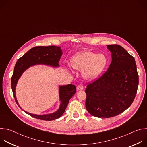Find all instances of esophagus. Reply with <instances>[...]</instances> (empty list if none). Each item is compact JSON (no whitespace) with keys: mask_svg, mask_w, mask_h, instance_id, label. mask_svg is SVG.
Instances as JSON below:
<instances>
[{"mask_svg":"<svg viewBox=\"0 0 147 147\" xmlns=\"http://www.w3.org/2000/svg\"><path fill=\"white\" fill-rule=\"evenodd\" d=\"M77 90H83V87L81 84H78L77 87Z\"/></svg>","mask_w":147,"mask_h":147,"instance_id":"34e87169","label":"esophagus"}]
</instances>
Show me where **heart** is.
Instances as JSON below:
<instances>
[{"instance_id":"b5f03b06","label":"heart","mask_w":147,"mask_h":147,"mask_svg":"<svg viewBox=\"0 0 147 147\" xmlns=\"http://www.w3.org/2000/svg\"><path fill=\"white\" fill-rule=\"evenodd\" d=\"M107 63L105 56L90 51H81L76 53L71 60L72 67L78 71H83L86 78L92 79L98 76Z\"/></svg>"}]
</instances>
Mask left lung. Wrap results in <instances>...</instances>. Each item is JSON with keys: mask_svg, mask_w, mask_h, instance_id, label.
Masks as SVG:
<instances>
[{"mask_svg": "<svg viewBox=\"0 0 147 147\" xmlns=\"http://www.w3.org/2000/svg\"><path fill=\"white\" fill-rule=\"evenodd\" d=\"M107 48L112 53L108 70L86 90V109L98 117H111L126 110L135 98L138 86L134 57L120 45Z\"/></svg>", "mask_w": 147, "mask_h": 147, "instance_id": "left-lung-1", "label": "left lung"}]
</instances>
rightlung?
I'll list each match as a JSON object with an SVG mask.
<instances>
[{"label":"right lung","instance_id":"1","mask_svg":"<svg viewBox=\"0 0 147 147\" xmlns=\"http://www.w3.org/2000/svg\"><path fill=\"white\" fill-rule=\"evenodd\" d=\"M62 55V50L60 47L56 46H38L30 49L16 62L14 73L11 77V88L16 102L18 105L16 96V87L21 76L30 67L36 65H45L59 67V60ZM76 88L74 85L69 84L59 86V98L61 102L59 109L54 113L47 115H35L28 113L22 109L28 115L43 120H52L59 118L64 113L69 100L75 94Z\"/></svg>","mask_w":147,"mask_h":147}]
</instances>
